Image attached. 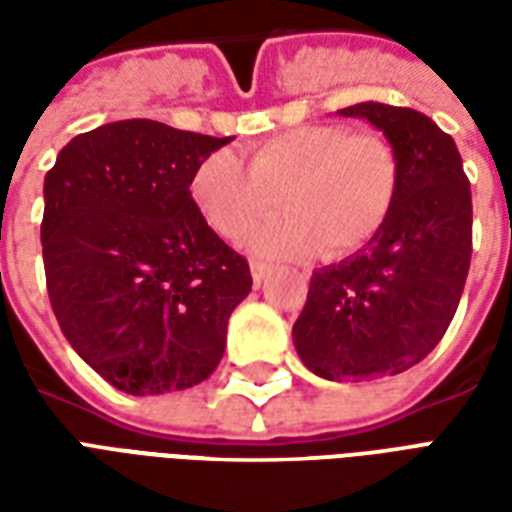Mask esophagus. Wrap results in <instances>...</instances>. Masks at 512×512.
I'll use <instances>...</instances> for the list:
<instances>
[{"instance_id": "1", "label": "esophagus", "mask_w": 512, "mask_h": 512, "mask_svg": "<svg viewBox=\"0 0 512 512\" xmlns=\"http://www.w3.org/2000/svg\"><path fill=\"white\" fill-rule=\"evenodd\" d=\"M249 268H252V279H255V285H260V282L271 274V266H268V263H260V260H252Z\"/></svg>"}]
</instances>
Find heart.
<instances>
[{
	"mask_svg": "<svg viewBox=\"0 0 512 512\" xmlns=\"http://www.w3.org/2000/svg\"><path fill=\"white\" fill-rule=\"evenodd\" d=\"M400 178V156L384 134L312 123L263 139L249 167L230 150L202 158L189 194L227 241H241L282 202L288 213L252 235L255 252L345 260L384 230Z\"/></svg>",
	"mask_w": 512,
	"mask_h": 512,
	"instance_id": "b5f03b06",
	"label": "heart"
}]
</instances>
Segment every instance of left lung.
I'll return each instance as SVG.
<instances>
[{
    "instance_id": "1",
    "label": "left lung",
    "mask_w": 512,
    "mask_h": 512,
    "mask_svg": "<svg viewBox=\"0 0 512 512\" xmlns=\"http://www.w3.org/2000/svg\"><path fill=\"white\" fill-rule=\"evenodd\" d=\"M340 115L384 131L403 178L384 230L312 274L293 343L315 376L370 381L422 362L447 332L472 260V191L452 136L428 115L378 101Z\"/></svg>"
}]
</instances>
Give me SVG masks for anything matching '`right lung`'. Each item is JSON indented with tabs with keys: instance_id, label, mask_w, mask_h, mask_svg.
Masks as SVG:
<instances>
[{
	"instance_id": "obj_1",
	"label": "right lung",
	"mask_w": 512,
	"mask_h": 512,
	"mask_svg": "<svg viewBox=\"0 0 512 512\" xmlns=\"http://www.w3.org/2000/svg\"><path fill=\"white\" fill-rule=\"evenodd\" d=\"M233 136L120 120L73 136L43 183V266L73 351L128 395L211 376L252 274L202 219L191 172Z\"/></svg>"
}]
</instances>
